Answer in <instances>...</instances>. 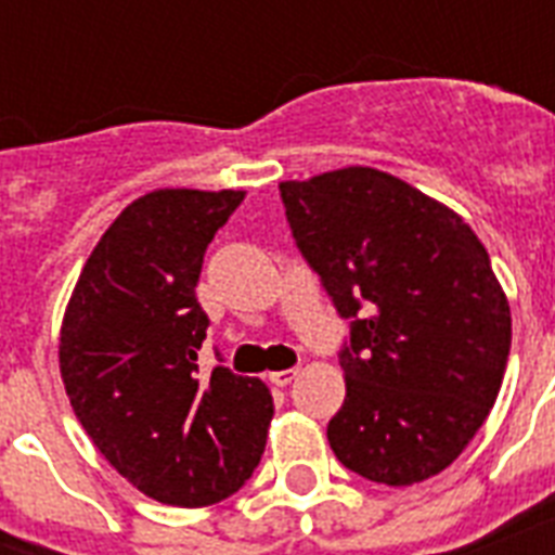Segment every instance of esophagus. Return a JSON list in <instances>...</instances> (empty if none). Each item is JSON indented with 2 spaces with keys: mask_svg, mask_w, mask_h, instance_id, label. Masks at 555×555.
Masks as SVG:
<instances>
[{
  "mask_svg": "<svg viewBox=\"0 0 555 555\" xmlns=\"http://www.w3.org/2000/svg\"><path fill=\"white\" fill-rule=\"evenodd\" d=\"M296 377H299V369L273 371V374H270V383H273V386H291Z\"/></svg>",
  "mask_w": 555,
  "mask_h": 555,
  "instance_id": "esophagus-1",
  "label": "esophagus"
}]
</instances>
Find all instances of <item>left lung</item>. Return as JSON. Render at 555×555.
I'll list each match as a JSON object with an SVG mask.
<instances>
[{
    "label": "left lung",
    "mask_w": 555,
    "mask_h": 555,
    "mask_svg": "<svg viewBox=\"0 0 555 555\" xmlns=\"http://www.w3.org/2000/svg\"><path fill=\"white\" fill-rule=\"evenodd\" d=\"M279 192L296 247L348 322L334 455L369 481H426L481 429L507 369L509 305L490 256L464 218L379 169Z\"/></svg>",
    "instance_id": "1"
}]
</instances>
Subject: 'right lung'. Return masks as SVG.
<instances>
[{"mask_svg":"<svg viewBox=\"0 0 555 555\" xmlns=\"http://www.w3.org/2000/svg\"><path fill=\"white\" fill-rule=\"evenodd\" d=\"M242 190H155L115 218L60 334L65 395L108 464L143 495L207 507L259 466L273 397L259 377L198 371L209 320L195 285Z\"/></svg>","mask_w":555,"mask_h":555,"instance_id":"add662e5","label":"right lung"}]
</instances>
